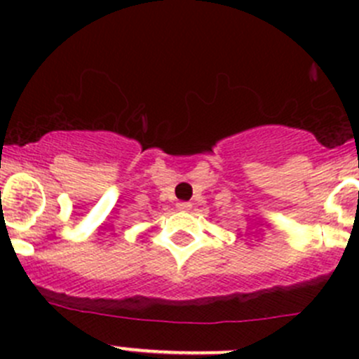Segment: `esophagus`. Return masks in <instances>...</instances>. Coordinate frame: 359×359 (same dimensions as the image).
<instances>
[{
	"instance_id": "obj_1",
	"label": "esophagus",
	"mask_w": 359,
	"mask_h": 359,
	"mask_svg": "<svg viewBox=\"0 0 359 359\" xmlns=\"http://www.w3.org/2000/svg\"><path fill=\"white\" fill-rule=\"evenodd\" d=\"M191 203H187V201H179L177 203V208L180 210V212H187V210H191Z\"/></svg>"
}]
</instances>
